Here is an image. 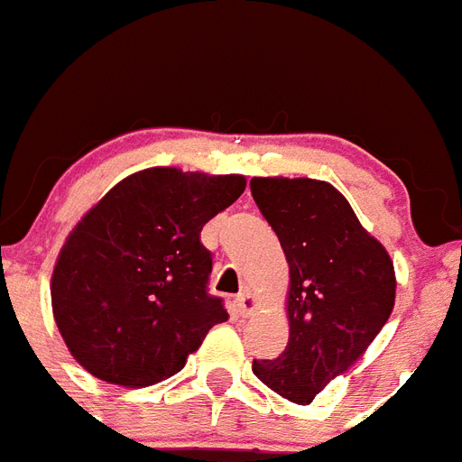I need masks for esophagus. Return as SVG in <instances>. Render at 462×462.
Returning <instances> with one entry per match:
<instances>
[{"mask_svg": "<svg viewBox=\"0 0 462 462\" xmlns=\"http://www.w3.org/2000/svg\"><path fill=\"white\" fill-rule=\"evenodd\" d=\"M255 308H258V298L254 296V293H239L237 298H235V310H237V315L242 317H249L251 312H255Z\"/></svg>", "mask_w": 462, "mask_h": 462, "instance_id": "34e87169", "label": "esophagus"}]
</instances>
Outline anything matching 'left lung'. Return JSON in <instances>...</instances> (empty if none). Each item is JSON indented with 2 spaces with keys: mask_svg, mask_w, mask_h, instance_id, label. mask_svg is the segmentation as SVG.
<instances>
[{
  "mask_svg": "<svg viewBox=\"0 0 462 462\" xmlns=\"http://www.w3.org/2000/svg\"><path fill=\"white\" fill-rule=\"evenodd\" d=\"M251 195L289 263V345L277 359H254V374L293 404H310L393 315V258L327 180L251 178Z\"/></svg>",
  "mask_w": 462,
  "mask_h": 462,
  "instance_id": "8db88e82",
  "label": "left lung"
}]
</instances>
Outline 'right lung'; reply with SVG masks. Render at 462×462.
Masks as SVG:
<instances>
[{"instance_id":"obj_1","label":"right lung","mask_w":462,"mask_h":462,"mask_svg":"<svg viewBox=\"0 0 462 462\" xmlns=\"http://www.w3.org/2000/svg\"><path fill=\"white\" fill-rule=\"evenodd\" d=\"M246 178L154 166L119 180L72 227L51 277L69 355L100 381L147 387L171 378L227 319L207 291L201 227L235 204Z\"/></svg>"}]
</instances>
